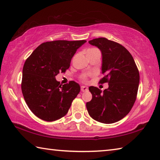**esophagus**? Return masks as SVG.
<instances>
[{
	"mask_svg": "<svg viewBox=\"0 0 160 160\" xmlns=\"http://www.w3.org/2000/svg\"><path fill=\"white\" fill-rule=\"evenodd\" d=\"M88 90V88L86 86H82L81 87V91L82 92H85Z\"/></svg>",
	"mask_w": 160,
	"mask_h": 160,
	"instance_id": "esophagus-1",
	"label": "esophagus"
}]
</instances>
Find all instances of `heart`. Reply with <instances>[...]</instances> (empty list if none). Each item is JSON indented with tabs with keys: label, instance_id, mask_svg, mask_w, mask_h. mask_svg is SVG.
I'll return each mask as SVG.
<instances>
[{
	"label": "heart",
	"instance_id": "obj_1",
	"mask_svg": "<svg viewBox=\"0 0 160 160\" xmlns=\"http://www.w3.org/2000/svg\"><path fill=\"white\" fill-rule=\"evenodd\" d=\"M97 52H100L98 48H88V50H87V54H90V53H97ZM82 80H83V81H86L87 78H83Z\"/></svg>",
	"mask_w": 160,
	"mask_h": 160
}]
</instances>
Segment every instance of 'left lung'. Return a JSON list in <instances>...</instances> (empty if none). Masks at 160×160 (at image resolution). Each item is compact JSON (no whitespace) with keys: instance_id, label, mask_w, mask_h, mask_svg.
I'll use <instances>...</instances> for the list:
<instances>
[{"instance_id":"1","label":"left lung","mask_w":160,"mask_h":160,"mask_svg":"<svg viewBox=\"0 0 160 160\" xmlns=\"http://www.w3.org/2000/svg\"><path fill=\"white\" fill-rule=\"evenodd\" d=\"M89 43L102 51V72L104 76L99 83L108 82L109 88L102 92L96 87H90L92 99L87 102V109L98 122H117L128 114L136 100L140 82L138 69L131 54L118 43L104 37Z\"/></svg>"}]
</instances>
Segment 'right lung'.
<instances>
[{"mask_svg": "<svg viewBox=\"0 0 160 160\" xmlns=\"http://www.w3.org/2000/svg\"><path fill=\"white\" fill-rule=\"evenodd\" d=\"M86 42H47L27 58L22 69V92L29 109L38 118L53 121L68 112L80 87L74 81L61 86L55 77L69 68L72 56Z\"/></svg>", "mask_w": 160, "mask_h": 160, "instance_id": "right-lung-1", "label": "right lung"}]
</instances>
